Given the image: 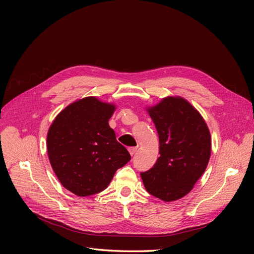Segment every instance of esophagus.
<instances>
[{
	"label": "esophagus",
	"instance_id": "1",
	"mask_svg": "<svg viewBox=\"0 0 254 254\" xmlns=\"http://www.w3.org/2000/svg\"><path fill=\"white\" fill-rule=\"evenodd\" d=\"M128 150H129V152H130V155L133 156L134 153L136 152V150H137V147H129Z\"/></svg>",
	"mask_w": 254,
	"mask_h": 254
}]
</instances>
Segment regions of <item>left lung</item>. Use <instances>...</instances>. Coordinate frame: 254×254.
I'll list each match as a JSON object with an SVG mask.
<instances>
[{"label":"left lung","mask_w":254,"mask_h":254,"mask_svg":"<svg viewBox=\"0 0 254 254\" xmlns=\"http://www.w3.org/2000/svg\"><path fill=\"white\" fill-rule=\"evenodd\" d=\"M159 135L157 162L141 173L146 190L173 201L189 194L211 156V135L204 120L181 97L163 98L147 109Z\"/></svg>","instance_id":"left-lung-1"}]
</instances>
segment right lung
<instances>
[{"label":"right lung","mask_w":254,"mask_h":254,"mask_svg":"<svg viewBox=\"0 0 254 254\" xmlns=\"http://www.w3.org/2000/svg\"><path fill=\"white\" fill-rule=\"evenodd\" d=\"M114 110V105L84 97L61 111L49 129L51 165L61 184L75 195L104 190L131 159L108 124Z\"/></svg>","instance_id":"1"}]
</instances>
